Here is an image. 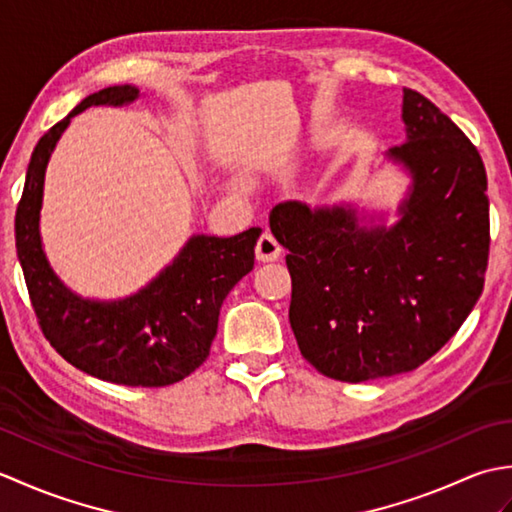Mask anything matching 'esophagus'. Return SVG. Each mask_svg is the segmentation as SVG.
Here are the masks:
<instances>
[{"label": "esophagus", "instance_id": "34e87169", "mask_svg": "<svg viewBox=\"0 0 512 512\" xmlns=\"http://www.w3.org/2000/svg\"><path fill=\"white\" fill-rule=\"evenodd\" d=\"M255 255L259 262H275V259L281 255V246L273 233H262V237L257 239Z\"/></svg>", "mask_w": 512, "mask_h": 512}]
</instances>
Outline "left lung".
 I'll list each match as a JSON object with an SVG mask.
<instances>
[{
  "label": "left lung",
  "instance_id": "1",
  "mask_svg": "<svg viewBox=\"0 0 512 512\" xmlns=\"http://www.w3.org/2000/svg\"><path fill=\"white\" fill-rule=\"evenodd\" d=\"M405 143L387 158L409 173L394 226H365L350 204L270 211L288 248L290 325L303 358L343 383L420 367L469 317L488 266L486 169L447 114L402 90Z\"/></svg>",
  "mask_w": 512,
  "mask_h": 512
}]
</instances>
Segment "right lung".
Masks as SVG:
<instances>
[{
    "mask_svg": "<svg viewBox=\"0 0 512 512\" xmlns=\"http://www.w3.org/2000/svg\"><path fill=\"white\" fill-rule=\"evenodd\" d=\"M138 96L134 85L94 92L39 138L17 204L15 242L39 328L65 361L107 383L165 387L206 361L226 295L253 270L262 228L233 237L193 235L154 281L116 301L83 299L63 286L39 235L43 178L70 118L92 105H129Z\"/></svg>",
    "mask_w": 512,
    "mask_h": 512,
    "instance_id": "right-lung-1",
    "label": "right lung"
}]
</instances>
